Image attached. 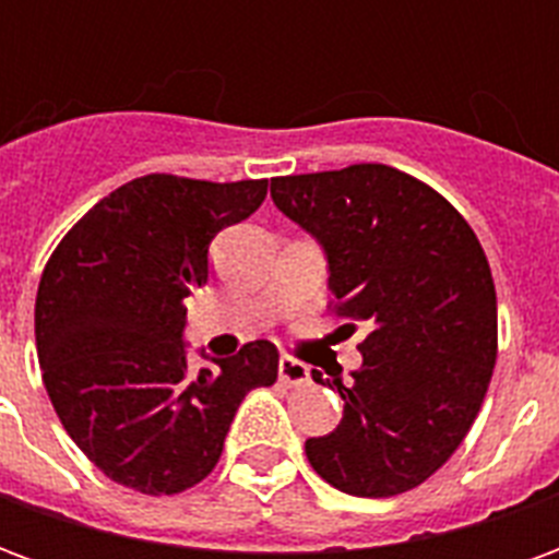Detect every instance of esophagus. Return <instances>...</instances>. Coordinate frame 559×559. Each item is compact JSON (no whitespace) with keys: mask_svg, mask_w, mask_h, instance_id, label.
I'll return each instance as SVG.
<instances>
[{"mask_svg":"<svg viewBox=\"0 0 559 559\" xmlns=\"http://www.w3.org/2000/svg\"><path fill=\"white\" fill-rule=\"evenodd\" d=\"M278 377L281 383H287V386H305L308 383V365L293 359V356H281Z\"/></svg>","mask_w":559,"mask_h":559,"instance_id":"34e87169","label":"esophagus"}]
</instances>
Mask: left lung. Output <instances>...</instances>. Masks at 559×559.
Masks as SVG:
<instances>
[{
	"instance_id": "1",
	"label": "left lung",
	"mask_w": 559,
	"mask_h": 559,
	"mask_svg": "<svg viewBox=\"0 0 559 559\" xmlns=\"http://www.w3.org/2000/svg\"><path fill=\"white\" fill-rule=\"evenodd\" d=\"M272 200L323 245L341 332L365 326L362 368L350 383L326 380L344 419L305 455L353 497L411 491L452 457L491 383L488 257L443 194L389 164L278 176Z\"/></svg>"
}]
</instances>
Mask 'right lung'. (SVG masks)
<instances>
[{"label": "right lung", "instance_id": "add662e5", "mask_svg": "<svg viewBox=\"0 0 559 559\" xmlns=\"http://www.w3.org/2000/svg\"><path fill=\"white\" fill-rule=\"evenodd\" d=\"M269 179H131L62 236L35 299L44 389L68 437L107 479L179 493L215 469L242 399L278 380L272 341L188 371L185 299L209 281V245L266 200Z\"/></svg>", "mask_w": 559, "mask_h": 559}]
</instances>
